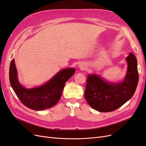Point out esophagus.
<instances>
[{
	"mask_svg": "<svg viewBox=\"0 0 146 146\" xmlns=\"http://www.w3.org/2000/svg\"><path fill=\"white\" fill-rule=\"evenodd\" d=\"M79 68H80L81 69H82V70H84V69H85V68H86V67L84 65H83V64H80L79 65Z\"/></svg>",
	"mask_w": 146,
	"mask_h": 146,
	"instance_id": "esophagus-1",
	"label": "esophagus"
}]
</instances>
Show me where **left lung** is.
<instances>
[{
    "instance_id": "left-lung-1",
    "label": "left lung",
    "mask_w": 146,
    "mask_h": 146,
    "mask_svg": "<svg viewBox=\"0 0 146 146\" xmlns=\"http://www.w3.org/2000/svg\"><path fill=\"white\" fill-rule=\"evenodd\" d=\"M126 61L127 71L122 82H107L96 74L88 76L85 98L91 108L100 112L113 111L132 98L139 80L137 60L130 53Z\"/></svg>"
}]
</instances>
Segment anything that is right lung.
Listing matches in <instances>:
<instances>
[{"label": "right lung", "instance_id": "right-lung-1", "mask_svg": "<svg viewBox=\"0 0 146 146\" xmlns=\"http://www.w3.org/2000/svg\"><path fill=\"white\" fill-rule=\"evenodd\" d=\"M74 68L61 70L44 85L27 89L20 85L15 60L11 61L9 77L13 91L17 98L26 107L40 111L54 106L60 100L66 82L74 74Z\"/></svg>", "mask_w": 146, "mask_h": 146}]
</instances>
